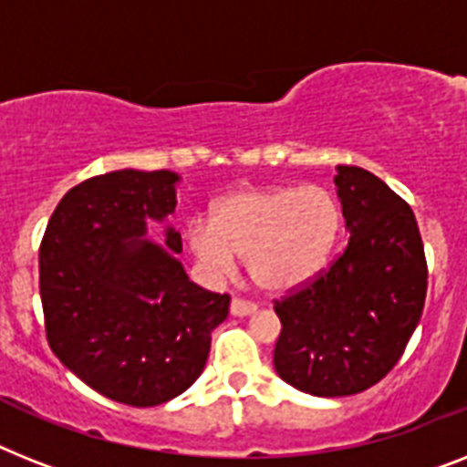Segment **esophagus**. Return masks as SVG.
I'll use <instances>...</instances> for the list:
<instances>
[{
    "instance_id": "obj_1",
    "label": "esophagus",
    "mask_w": 467,
    "mask_h": 467,
    "mask_svg": "<svg viewBox=\"0 0 467 467\" xmlns=\"http://www.w3.org/2000/svg\"><path fill=\"white\" fill-rule=\"evenodd\" d=\"M257 310L255 303H250V300L243 298H234L231 300V315H236V317H245V315H253Z\"/></svg>"
}]
</instances>
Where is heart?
<instances>
[{"instance_id": "heart-1", "label": "heart", "mask_w": 467, "mask_h": 467, "mask_svg": "<svg viewBox=\"0 0 467 467\" xmlns=\"http://www.w3.org/2000/svg\"><path fill=\"white\" fill-rule=\"evenodd\" d=\"M341 234V207L325 186L243 188L219 200L212 219L192 217L186 238L200 265L217 276L245 257L269 294L300 288L329 260Z\"/></svg>"}]
</instances>
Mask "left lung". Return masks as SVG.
Listing matches in <instances>:
<instances>
[{"label": "left lung", "mask_w": 467, "mask_h": 467, "mask_svg": "<svg viewBox=\"0 0 467 467\" xmlns=\"http://www.w3.org/2000/svg\"><path fill=\"white\" fill-rule=\"evenodd\" d=\"M348 243L325 272L275 300L281 379L322 399L360 394L406 350L427 296V260L406 200L375 173L337 167Z\"/></svg>", "instance_id": "left-lung-1"}]
</instances>
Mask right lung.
<instances>
[{
	"label": "right lung",
	"mask_w": 467,
	"mask_h": 467,
	"mask_svg": "<svg viewBox=\"0 0 467 467\" xmlns=\"http://www.w3.org/2000/svg\"><path fill=\"white\" fill-rule=\"evenodd\" d=\"M179 173L121 169L61 198L40 245L49 348L80 381L133 408L167 403L205 369L229 296L188 279L181 234L148 241L176 210Z\"/></svg>",
	"instance_id": "1"
}]
</instances>
